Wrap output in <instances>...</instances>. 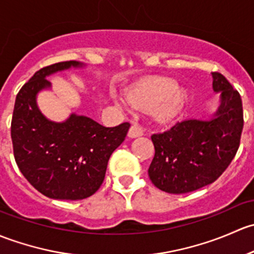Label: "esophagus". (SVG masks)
I'll use <instances>...</instances> for the list:
<instances>
[{"label": "esophagus", "instance_id": "esophagus-1", "mask_svg": "<svg viewBox=\"0 0 254 254\" xmlns=\"http://www.w3.org/2000/svg\"><path fill=\"white\" fill-rule=\"evenodd\" d=\"M140 135H143L142 128L138 126V125H132L129 128V130H128V137L137 138V137H140Z\"/></svg>", "mask_w": 254, "mask_h": 254}]
</instances>
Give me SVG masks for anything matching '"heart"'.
Listing matches in <instances>:
<instances>
[{
  "label": "heart",
  "instance_id": "obj_1",
  "mask_svg": "<svg viewBox=\"0 0 254 254\" xmlns=\"http://www.w3.org/2000/svg\"><path fill=\"white\" fill-rule=\"evenodd\" d=\"M126 99L132 108H153L154 115L159 121L170 122L185 109L188 93L184 87L177 85L172 78L156 75L135 83L127 91ZM117 103L125 105L124 101Z\"/></svg>",
  "mask_w": 254,
  "mask_h": 254
}]
</instances>
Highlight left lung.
I'll return each instance as SVG.
<instances>
[{
    "label": "left lung",
    "instance_id": "1",
    "mask_svg": "<svg viewBox=\"0 0 254 254\" xmlns=\"http://www.w3.org/2000/svg\"><path fill=\"white\" fill-rule=\"evenodd\" d=\"M211 77L220 98L215 112L151 135L155 155L148 174L164 192L182 194L213 184L236 155L244 128L241 96L223 74L214 72Z\"/></svg>",
    "mask_w": 254,
    "mask_h": 254
}]
</instances>
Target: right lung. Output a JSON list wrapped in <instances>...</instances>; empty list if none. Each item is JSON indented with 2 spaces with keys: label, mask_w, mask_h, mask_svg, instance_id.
Here are the masks:
<instances>
[{
  "label": "right lung",
  "mask_w": 254,
  "mask_h": 254,
  "mask_svg": "<svg viewBox=\"0 0 254 254\" xmlns=\"http://www.w3.org/2000/svg\"><path fill=\"white\" fill-rule=\"evenodd\" d=\"M83 67L78 61L44 67L15 98L10 126L15 163L29 184L52 199L78 200L94 194L105 179L110 156L130 127L128 122L104 127L77 114L56 122L40 111L38 94L52 87L46 78Z\"/></svg>",
  "instance_id": "obj_1"
}]
</instances>
